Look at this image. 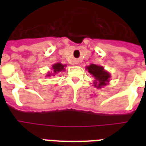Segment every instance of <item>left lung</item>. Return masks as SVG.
Instances as JSON below:
<instances>
[{"instance_id": "obj_1", "label": "left lung", "mask_w": 146, "mask_h": 146, "mask_svg": "<svg viewBox=\"0 0 146 146\" xmlns=\"http://www.w3.org/2000/svg\"><path fill=\"white\" fill-rule=\"evenodd\" d=\"M87 69L88 70L89 73H91L96 80V81L94 83L95 87L101 88L102 86L106 85V82L109 81L110 75L106 71H105L103 67L97 66L95 64H92L89 66L87 67ZM97 85L98 86H97Z\"/></svg>"}]
</instances>
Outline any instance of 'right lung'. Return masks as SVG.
<instances>
[{
    "mask_svg": "<svg viewBox=\"0 0 146 146\" xmlns=\"http://www.w3.org/2000/svg\"><path fill=\"white\" fill-rule=\"evenodd\" d=\"M66 66H64V65H62L61 63H57V64H54L53 65V70H54V73H57V72H60L62 70H64V67ZM48 76H50V74H48Z\"/></svg>",
    "mask_w": 146,
    "mask_h": 146,
    "instance_id": "add662e5",
    "label": "right lung"
}]
</instances>
